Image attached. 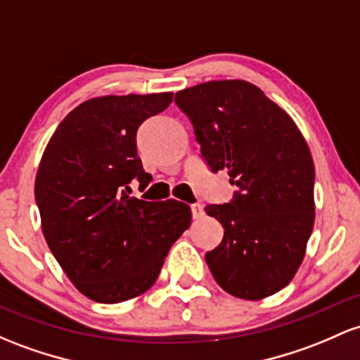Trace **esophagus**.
I'll list each match as a JSON object with an SVG mask.
<instances>
[{"label":"esophagus","mask_w":360,"mask_h":360,"mask_svg":"<svg viewBox=\"0 0 360 360\" xmlns=\"http://www.w3.org/2000/svg\"><path fill=\"white\" fill-rule=\"evenodd\" d=\"M191 213H193V219H201V217L205 215V210L200 203H196V205H191Z\"/></svg>","instance_id":"esophagus-1"}]
</instances>
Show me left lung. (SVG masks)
Masks as SVG:
<instances>
[{
	"label": "left lung",
	"mask_w": 360,
	"mask_h": 360,
	"mask_svg": "<svg viewBox=\"0 0 360 360\" xmlns=\"http://www.w3.org/2000/svg\"><path fill=\"white\" fill-rule=\"evenodd\" d=\"M213 172L227 171L234 200L207 205L224 239L207 259L225 292L270 297L297 274L314 225V162L297 124L246 80H213L176 94Z\"/></svg>",
	"instance_id": "obj_1"
}]
</instances>
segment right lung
<instances>
[{"label": "right lung", "mask_w": 360, "mask_h": 360, "mask_svg": "<svg viewBox=\"0 0 360 360\" xmlns=\"http://www.w3.org/2000/svg\"><path fill=\"white\" fill-rule=\"evenodd\" d=\"M172 92L102 96L82 102L51 136L35 176L47 246L75 287L102 304L129 301L155 283L169 250L191 225L177 200L129 196L152 179L136 131L172 102Z\"/></svg>", "instance_id": "add662e5"}]
</instances>
